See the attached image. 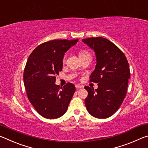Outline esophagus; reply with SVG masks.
<instances>
[{"instance_id": "obj_1", "label": "esophagus", "mask_w": 148, "mask_h": 148, "mask_svg": "<svg viewBox=\"0 0 148 148\" xmlns=\"http://www.w3.org/2000/svg\"><path fill=\"white\" fill-rule=\"evenodd\" d=\"M76 87L77 89H80V88H84V86L82 85H79V84H76Z\"/></svg>"}]
</instances>
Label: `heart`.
<instances>
[{"mask_svg":"<svg viewBox=\"0 0 148 148\" xmlns=\"http://www.w3.org/2000/svg\"><path fill=\"white\" fill-rule=\"evenodd\" d=\"M87 54H89V52H87V51H84V50H82V51H80L79 53V57L84 56H86V55H87ZM65 61V57H64V58H63V61Z\"/></svg>","mask_w":148,"mask_h":148,"instance_id":"1","label":"heart"}]
</instances>
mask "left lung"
Wrapping results in <instances>:
<instances>
[{
	"label": "left lung",
	"instance_id": "1",
	"mask_svg": "<svg viewBox=\"0 0 148 148\" xmlns=\"http://www.w3.org/2000/svg\"><path fill=\"white\" fill-rule=\"evenodd\" d=\"M82 41L95 51L97 63L90 81L98 83L97 89L85 87L88 92L85 104L92 116L108 118L118 110L126 96L129 62L121 49L106 38L93 37Z\"/></svg>",
	"mask_w": 148,
	"mask_h": 148
}]
</instances>
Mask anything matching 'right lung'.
Wrapping results in <instances>:
<instances>
[{
	"instance_id": "add662e5",
	"label": "right lung",
	"mask_w": 148,
	"mask_h": 148,
	"mask_svg": "<svg viewBox=\"0 0 148 148\" xmlns=\"http://www.w3.org/2000/svg\"><path fill=\"white\" fill-rule=\"evenodd\" d=\"M78 39L53 40L39 45L30 55L23 73L29 101L42 117L57 119L66 113L76 91L71 83L60 87L56 75L62 71L64 53Z\"/></svg>"
}]
</instances>
